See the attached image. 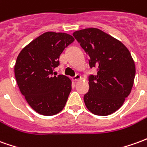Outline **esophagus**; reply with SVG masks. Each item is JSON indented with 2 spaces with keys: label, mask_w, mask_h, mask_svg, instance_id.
Wrapping results in <instances>:
<instances>
[{
  "label": "esophagus",
  "mask_w": 147,
  "mask_h": 147,
  "mask_svg": "<svg viewBox=\"0 0 147 147\" xmlns=\"http://www.w3.org/2000/svg\"><path fill=\"white\" fill-rule=\"evenodd\" d=\"M81 79H82V77H81L80 75H79V74H77L76 76L75 77H73L72 78V80L75 81V82H76V81H79V80H80Z\"/></svg>",
  "instance_id": "1"
}]
</instances>
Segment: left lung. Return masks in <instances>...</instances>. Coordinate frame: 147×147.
Returning <instances> with one entry per match:
<instances>
[{
	"label": "left lung",
	"mask_w": 147,
	"mask_h": 147,
	"mask_svg": "<svg viewBox=\"0 0 147 147\" xmlns=\"http://www.w3.org/2000/svg\"><path fill=\"white\" fill-rule=\"evenodd\" d=\"M89 56V65L96 67V76L89 77V91L84 103L96 115L106 116L123 106L131 93L135 76V64L125 45L102 30L90 28L73 32Z\"/></svg>",
	"instance_id": "1"
}]
</instances>
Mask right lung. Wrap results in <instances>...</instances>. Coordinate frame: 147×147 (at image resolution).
<instances>
[{"instance_id":"add662e5","label":"right lung","mask_w":147,"mask_h":147,"mask_svg":"<svg viewBox=\"0 0 147 147\" xmlns=\"http://www.w3.org/2000/svg\"><path fill=\"white\" fill-rule=\"evenodd\" d=\"M75 39L63 32H45L24 48L14 66L16 83L31 107L43 115H54L66 104L71 91L68 77L53 76L59 58Z\"/></svg>"}]
</instances>
